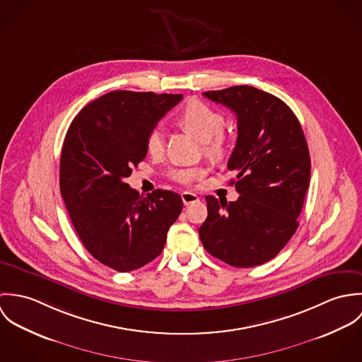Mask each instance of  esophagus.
Instances as JSON below:
<instances>
[{"label":"esophagus","instance_id":"1","mask_svg":"<svg viewBox=\"0 0 362 362\" xmlns=\"http://www.w3.org/2000/svg\"><path fill=\"white\" fill-rule=\"evenodd\" d=\"M181 198H182V202L184 205H191V204H195V202H199V197L194 192H189V191H185L181 194Z\"/></svg>","mask_w":362,"mask_h":362}]
</instances>
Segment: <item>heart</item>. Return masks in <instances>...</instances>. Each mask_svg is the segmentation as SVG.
I'll return each instance as SVG.
<instances>
[{"label":"heart","mask_w":362,"mask_h":362,"mask_svg":"<svg viewBox=\"0 0 362 362\" xmlns=\"http://www.w3.org/2000/svg\"><path fill=\"white\" fill-rule=\"evenodd\" d=\"M177 122L197 139L204 142L207 156L218 158L224 155L227 148L226 138L221 132L224 128V117L218 111L207 104L191 100L178 112ZM146 151L151 156L163 153L164 138L160 128H155L149 132L146 138ZM205 174L206 171L202 167L174 168L170 171V177L182 185H189L202 178Z\"/></svg>","instance_id":"obj_1"}]
</instances>
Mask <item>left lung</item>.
<instances>
[{
  "instance_id": "8db88e82",
  "label": "left lung",
  "mask_w": 362,
  "mask_h": 362,
  "mask_svg": "<svg viewBox=\"0 0 362 362\" xmlns=\"http://www.w3.org/2000/svg\"><path fill=\"white\" fill-rule=\"evenodd\" d=\"M237 115L238 136L228 158L237 173L235 202L207 195V217L199 237L207 252L235 267L274 258L294 235L307 189L310 158L305 135L293 110L254 86L205 92Z\"/></svg>"
}]
</instances>
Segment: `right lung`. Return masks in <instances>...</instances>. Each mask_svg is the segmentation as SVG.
<instances>
[{
  "mask_svg": "<svg viewBox=\"0 0 362 362\" xmlns=\"http://www.w3.org/2000/svg\"><path fill=\"white\" fill-rule=\"evenodd\" d=\"M182 95L115 90L85 105L61 152L59 189L76 234L100 263L131 272L157 258L182 210L177 192L139 197L124 180L148 155L146 138Z\"/></svg>",
  "mask_w": 362,
  "mask_h": 362,
  "instance_id": "obj_1",
  "label": "right lung"
}]
</instances>
